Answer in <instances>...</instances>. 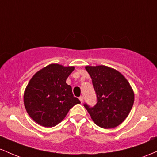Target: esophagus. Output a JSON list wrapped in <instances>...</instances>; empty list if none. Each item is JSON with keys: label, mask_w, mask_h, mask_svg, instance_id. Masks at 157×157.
I'll return each instance as SVG.
<instances>
[{"label": "esophagus", "mask_w": 157, "mask_h": 157, "mask_svg": "<svg viewBox=\"0 0 157 157\" xmlns=\"http://www.w3.org/2000/svg\"><path fill=\"white\" fill-rule=\"evenodd\" d=\"M79 100H80L81 103H83V101H84V97H83V96H80V97H79Z\"/></svg>", "instance_id": "1"}]
</instances>
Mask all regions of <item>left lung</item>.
<instances>
[{"label":"left lung","instance_id":"8db88e82","mask_svg":"<svg viewBox=\"0 0 157 157\" xmlns=\"http://www.w3.org/2000/svg\"><path fill=\"white\" fill-rule=\"evenodd\" d=\"M97 96L93 107L84 104L91 119L100 128L109 129L119 126L128 117L134 93L125 77L118 70L105 65L86 66Z\"/></svg>","mask_w":157,"mask_h":157}]
</instances>
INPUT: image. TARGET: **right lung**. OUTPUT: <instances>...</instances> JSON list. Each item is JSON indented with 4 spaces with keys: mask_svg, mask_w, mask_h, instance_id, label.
<instances>
[{
    "mask_svg": "<svg viewBox=\"0 0 157 157\" xmlns=\"http://www.w3.org/2000/svg\"><path fill=\"white\" fill-rule=\"evenodd\" d=\"M74 69L73 66L51 64L32 77L24 91V102L27 113L38 124L45 128L57 125L71 107L81 103L66 83Z\"/></svg>",
    "mask_w": 157,
    "mask_h": 157,
    "instance_id": "right-lung-1",
    "label": "right lung"
}]
</instances>
